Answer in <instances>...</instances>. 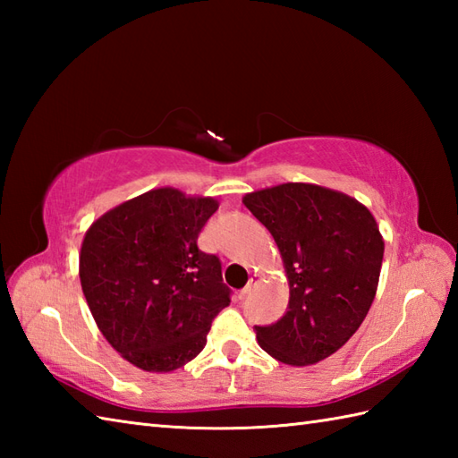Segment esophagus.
I'll return each instance as SVG.
<instances>
[{
    "mask_svg": "<svg viewBox=\"0 0 458 458\" xmlns=\"http://www.w3.org/2000/svg\"><path fill=\"white\" fill-rule=\"evenodd\" d=\"M258 281H259V279H258V276H251V277H250V281H248V285H246L244 289H242V291H240V297H244V295H248V293H250V291L256 287V284H258Z\"/></svg>",
    "mask_w": 458,
    "mask_h": 458,
    "instance_id": "obj_1",
    "label": "esophagus"
}]
</instances>
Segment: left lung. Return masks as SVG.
Segmentation results:
<instances>
[{
	"label": "left lung",
	"instance_id": "left-lung-1",
	"mask_svg": "<svg viewBox=\"0 0 458 458\" xmlns=\"http://www.w3.org/2000/svg\"><path fill=\"white\" fill-rule=\"evenodd\" d=\"M244 204L274 236L289 279L287 313L256 327L259 346L291 366L325 360L374 301L384 259L374 216L346 194L307 182L250 192Z\"/></svg>",
	"mask_w": 458,
	"mask_h": 458
}]
</instances>
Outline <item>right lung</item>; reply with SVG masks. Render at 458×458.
Listing matches in <instances>:
<instances>
[{"instance_id":"obj_1","label":"right lung","mask_w":458,"mask_h":458,"mask_svg":"<svg viewBox=\"0 0 458 458\" xmlns=\"http://www.w3.org/2000/svg\"><path fill=\"white\" fill-rule=\"evenodd\" d=\"M214 199L157 189L106 212L81 250V284L96 325L118 352L148 372H171L207 344L228 307L218 256L199 250Z\"/></svg>"}]
</instances>
